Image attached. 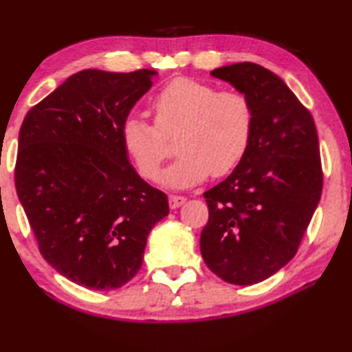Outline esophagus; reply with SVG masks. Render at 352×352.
Here are the masks:
<instances>
[{"label":"esophagus","mask_w":352,"mask_h":352,"mask_svg":"<svg viewBox=\"0 0 352 352\" xmlns=\"http://www.w3.org/2000/svg\"><path fill=\"white\" fill-rule=\"evenodd\" d=\"M186 202L185 196H178V195H170L169 196V206L170 209H178V207L183 206Z\"/></svg>","instance_id":"obj_1"}]
</instances>
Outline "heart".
<instances>
[{"label":"heart","instance_id":"1","mask_svg":"<svg viewBox=\"0 0 352 352\" xmlns=\"http://www.w3.org/2000/svg\"><path fill=\"white\" fill-rule=\"evenodd\" d=\"M155 126L138 116L121 124V145L140 177L155 180L169 155L166 137L175 132L178 160L162 182L172 188L197 185L210 175L230 174L249 151L255 113L249 97L236 89L217 91L209 82L175 78L151 100Z\"/></svg>","mask_w":352,"mask_h":352}]
</instances>
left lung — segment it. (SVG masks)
<instances>
[{"label": "left lung", "instance_id": "left-lung-1", "mask_svg": "<svg viewBox=\"0 0 352 352\" xmlns=\"http://www.w3.org/2000/svg\"><path fill=\"white\" fill-rule=\"evenodd\" d=\"M212 76L244 92L254 135L239 166L204 192L209 221L201 254L212 273L234 285L268 279L294 258L322 192L313 116L273 72L252 62Z\"/></svg>", "mask_w": 352, "mask_h": 352}]
</instances>
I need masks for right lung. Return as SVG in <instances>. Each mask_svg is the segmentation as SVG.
Here are the masks:
<instances>
[{"mask_svg":"<svg viewBox=\"0 0 352 352\" xmlns=\"http://www.w3.org/2000/svg\"><path fill=\"white\" fill-rule=\"evenodd\" d=\"M153 70H82L27 113L16 190L44 260L94 290L120 289L142 268L164 192L137 174L121 124L153 86Z\"/></svg>","mask_w":352,"mask_h":352,"instance_id":"right-lung-1","label":"right lung"}]
</instances>
